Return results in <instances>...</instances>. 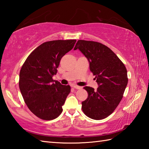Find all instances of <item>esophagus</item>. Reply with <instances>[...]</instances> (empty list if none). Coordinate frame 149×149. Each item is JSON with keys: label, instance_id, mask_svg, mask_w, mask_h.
I'll list each match as a JSON object with an SVG mask.
<instances>
[{"label": "esophagus", "instance_id": "34e87169", "mask_svg": "<svg viewBox=\"0 0 149 149\" xmlns=\"http://www.w3.org/2000/svg\"><path fill=\"white\" fill-rule=\"evenodd\" d=\"M72 87H73L75 89H80L81 88V87H80V86H76V85L72 86Z\"/></svg>", "mask_w": 149, "mask_h": 149}]
</instances>
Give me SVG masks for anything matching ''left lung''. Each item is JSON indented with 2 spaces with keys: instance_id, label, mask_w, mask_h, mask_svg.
I'll list each match as a JSON object with an SVG mask.
<instances>
[{
  "instance_id": "obj_1",
  "label": "left lung",
  "mask_w": 149,
  "mask_h": 149,
  "mask_svg": "<svg viewBox=\"0 0 149 149\" xmlns=\"http://www.w3.org/2000/svg\"><path fill=\"white\" fill-rule=\"evenodd\" d=\"M77 49L88 59L98 85L96 90L89 86L84 88L88 96L82 102V111L91 119H105L121 101L128 81L127 70L117 55L101 43L79 40L74 49Z\"/></svg>"
}]
</instances>
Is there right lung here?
<instances>
[{
    "mask_svg": "<svg viewBox=\"0 0 149 149\" xmlns=\"http://www.w3.org/2000/svg\"><path fill=\"white\" fill-rule=\"evenodd\" d=\"M76 40H51L42 44L26 58L19 72V87L27 107L43 120H53L62 112L70 86L53 79L61 58Z\"/></svg>",
    "mask_w": 149,
    "mask_h": 149,
    "instance_id": "add662e5",
    "label": "right lung"
}]
</instances>
